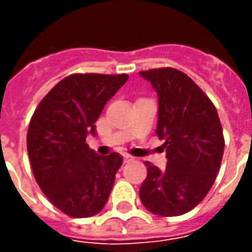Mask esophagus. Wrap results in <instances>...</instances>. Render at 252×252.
I'll return each instance as SVG.
<instances>
[{"label": "esophagus", "instance_id": "esophagus-1", "mask_svg": "<svg viewBox=\"0 0 252 252\" xmlns=\"http://www.w3.org/2000/svg\"><path fill=\"white\" fill-rule=\"evenodd\" d=\"M123 159H124V163H128V162L133 160V157H131V155H124V157H123Z\"/></svg>", "mask_w": 252, "mask_h": 252}]
</instances>
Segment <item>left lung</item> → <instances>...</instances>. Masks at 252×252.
Masks as SVG:
<instances>
[{"label": "left lung", "mask_w": 252, "mask_h": 252, "mask_svg": "<svg viewBox=\"0 0 252 252\" xmlns=\"http://www.w3.org/2000/svg\"><path fill=\"white\" fill-rule=\"evenodd\" d=\"M158 93L157 133L167 166L146 162L143 205L154 215L181 216L205 198L221 164L224 136L217 110L185 72L171 67L139 72Z\"/></svg>", "instance_id": "left-lung-1"}]
</instances>
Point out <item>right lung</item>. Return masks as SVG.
Segmentation results:
<instances>
[{
  "label": "right lung",
  "instance_id": "1",
  "mask_svg": "<svg viewBox=\"0 0 252 252\" xmlns=\"http://www.w3.org/2000/svg\"><path fill=\"white\" fill-rule=\"evenodd\" d=\"M126 74H72L48 92L32 116L27 148L35 180L54 206L67 216L102 211L123 158L101 157L86 144L95 121Z\"/></svg>",
  "mask_w": 252,
  "mask_h": 252
}]
</instances>
